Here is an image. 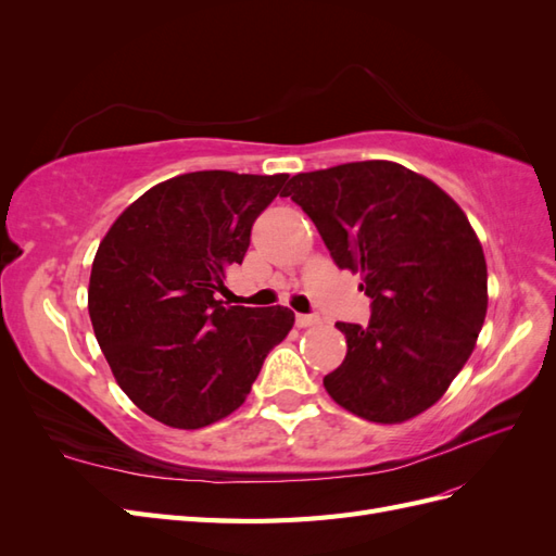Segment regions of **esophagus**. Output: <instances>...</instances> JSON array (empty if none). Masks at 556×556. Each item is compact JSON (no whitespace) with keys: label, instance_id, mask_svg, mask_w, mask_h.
Returning <instances> with one entry per match:
<instances>
[{"label":"esophagus","instance_id":"esophagus-1","mask_svg":"<svg viewBox=\"0 0 556 556\" xmlns=\"http://www.w3.org/2000/svg\"><path fill=\"white\" fill-rule=\"evenodd\" d=\"M317 323H319L317 315H304V313L296 315V327H313Z\"/></svg>","mask_w":556,"mask_h":556}]
</instances>
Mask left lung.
<instances>
[{
  "mask_svg": "<svg viewBox=\"0 0 556 556\" xmlns=\"http://www.w3.org/2000/svg\"><path fill=\"white\" fill-rule=\"evenodd\" d=\"M282 197L371 299L368 327L336 323L348 355L325 390L368 422L425 413L462 371L486 315V262L468 217L439 185L384 160L296 174Z\"/></svg>",
  "mask_w": 556,
  "mask_h": 556,
  "instance_id": "8db88e82",
  "label": "left lung"
}]
</instances>
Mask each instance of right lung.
Returning a JSON list of instances; mask_svg holds the SVG:
<instances>
[{"mask_svg":"<svg viewBox=\"0 0 556 556\" xmlns=\"http://www.w3.org/2000/svg\"><path fill=\"white\" fill-rule=\"evenodd\" d=\"M288 174L194 172L117 217L92 262L88 311L121 390L157 422L201 429L237 410L294 325L282 306L217 299Z\"/></svg>","mask_w":556,"mask_h":556,"instance_id":"obj_1","label":"right lung"}]
</instances>
